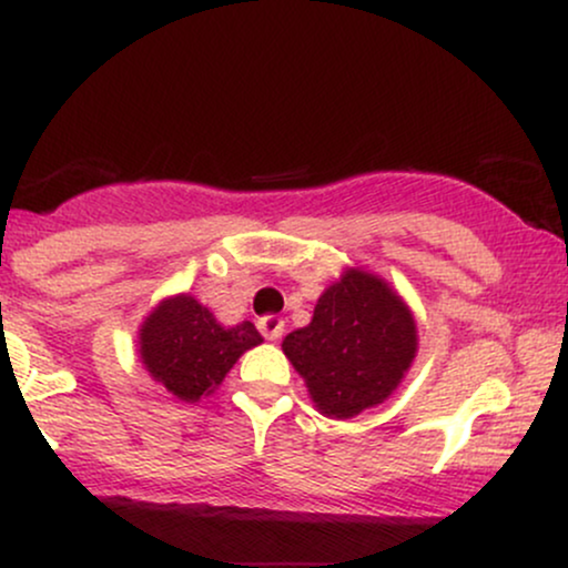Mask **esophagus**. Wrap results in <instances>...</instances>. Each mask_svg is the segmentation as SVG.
<instances>
[{
	"mask_svg": "<svg viewBox=\"0 0 568 568\" xmlns=\"http://www.w3.org/2000/svg\"><path fill=\"white\" fill-rule=\"evenodd\" d=\"M258 331H262L264 338H270V342H277L280 336H283L285 331V321L277 315H266V317H258Z\"/></svg>",
	"mask_w": 568,
	"mask_h": 568,
	"instance_id": "obj_1",
	"label": "esophagus"
}]
</instances>
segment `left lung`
<instances>
[{
    "label": "left lung",
    "mask_w": 568,
    "mask_h": 568,
    "mask_svg": "<svg viewBox=\"0 0 568 568\" xmlns=\"http://www.w3.org/2000/svg\"><path fill=\"white\" fill-rule=\"evenodd\" d=\"M283 352L317 408L349 419L393 395L416 355V325L387 283L349 270L317 298L312 323L285 336Z\"/></svg>",
    "instance_id": "obj_1"
}]
</instances>
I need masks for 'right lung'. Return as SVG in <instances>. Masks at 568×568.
<instances>
[{"mask_svg":"<svg viewBox=\"0 0 568 568\" xmlns=\"http://www.w3.org/2000/svg\"><path fill=\"white\" fill-rule=\"evenodd\" d=\"M262 344L253 323L224 328L192 296L162 302L141 328V357L149 374L181 400H200L224 382L245 349Z\"/></svg>","mask_w":568,"mask_h":568,"instance_id":"obj_1","label":"right lung"}]
</instances>
